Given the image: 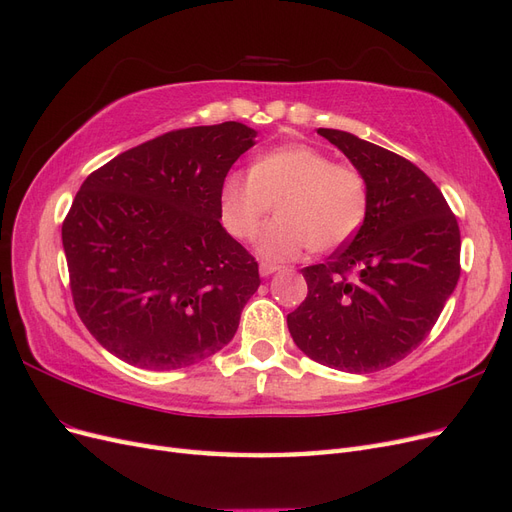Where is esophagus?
Instances as JSON below:
<instances>
[{"instance_id": "34e87169", "label": "esophagus", "mask_w": 512, "mask_h": 512, "mask_svg": "<svg viewBox=\"0 0 512 512\" xmlns=\"http://www.w3.org/2000/svg\"><path fill=\"white\" fill-rule=\"evenodd\" d=\"M280 269H282V267L271 265V262H260V267H258V271H260V275H262V277H269V275L277 273Z\"/></svg>"}]
</instances>
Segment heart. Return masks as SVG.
Here are the masks:
<instances>
[{"label":"heart","instance_id":"1","mask_svg":"<svg viewBox=\"0 0 512 512\" xmlns=\"http://www.w3.org/2000/svg\"><path fill=\"white\" fill-rule=\"evenodd\" d=\"M275 203L280 218L260 230L256 252L292 260L312 245L327 252L354 237L367 213V183L356 168L301 143L262 153L250 173L232 170L222 181L220 215L232 237H254Z\"/></svg>","mask_w":512,"mask_h":512}]
</instances>
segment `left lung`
Returning a JSON list of instances; mask_svg holds the SVG:
<instances>
[{"label": "left lung", "instance_id": "8db88e82", "mask_svg": "<svg viewBox=\"0 0 512 512\" xmlns=\"http://www.w3.org/2000/svg\"><path fill=\"white\" fill-rule=\"evenodd\" d=\"M367 183L356 235L305 267V301L288 314L294 344L327 367L367 374L408 356L433 329L459 280L461 237L442 192L397 153L320 128Z\"/></svg>", "mask_w": 512, "mask_h": 512}]
</instances>
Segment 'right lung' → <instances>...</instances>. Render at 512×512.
Segmentation results:
<instances>
[{
  "label": "right lung",
  "instance_id": "add662e5",
  "mask_svg": "<svg viewBox=\"0 0 512 512\" xmlns=\"http://www.w3.org/2000/svg\"><path fill=\"white\" fill-rule=\"evenodd\" d=\"M256 134L239 121L175 130L83 181L61 243L76 312L117 359L179 369L235 337L260 275L220 224V188Z\"/></svg>",
  "mask_w": 512,
  "mask_h": 512
}]
</instances>
